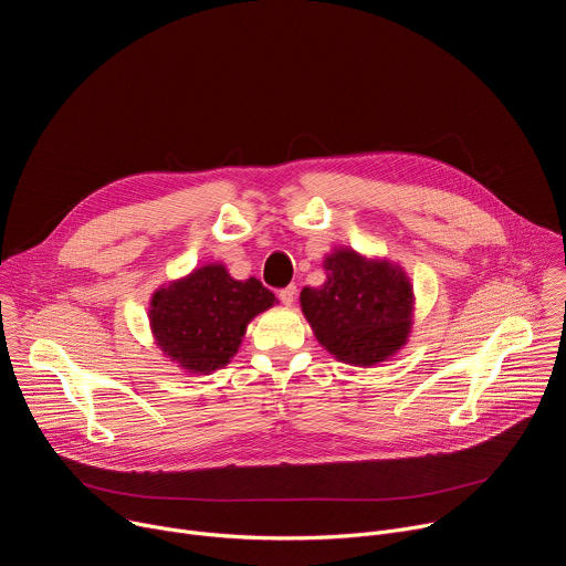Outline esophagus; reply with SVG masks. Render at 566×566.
I'll return each mask as SVG.
<instances>
[{
  "instance_id": "1",
  "label": "esophagus",
  "mask_w": 566,
  "mask_h": 566,
  "mask_svg": "<svg viewBox=\"0 0 566 566\" xmlns=\"http://www.w3.org/2000/svg\"><path fill=\"white\" fill-rule=\"evenodd\" d=\"M295 293H297V289H295V284H289L286 289H280V300H282V304H293V300H295Z\"/></svg>"
}]
</instances>
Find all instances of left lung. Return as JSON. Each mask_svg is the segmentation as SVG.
Wrapping results in <instances>:
<instances>
[{
  "instance_id": "8db88e82",
  "label": "left lung",
  "mask_w": 566,
  "mask_h": 566,
  "mask_svg": "<svg viewBox=\"0 0 566 566\" xmlns=\"http://www.w3.org/2000/svg\"><path fill=\"white\" fill-rule=\"evenodd\" d=\"M325 271V282L300 293L322 347L343 363L369 367L406 345L412 322V286L406 273L354 251L327 258Z\"/></svg>"
}]
</instances>
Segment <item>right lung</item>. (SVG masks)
I'll return each mask as SVG.
<instances>
[{
	"label": "right lung",
	"mask_w": 566,
	"mask_h": 566,
	"mask_svg": "<svg viewBox=\"0 0 566 566\" xmlns=\"http://www.w3.org/2000/svg\"><path fill=\"white\" fill-rule=\"evenodd\" d=\"M273 302L260 280H232L221 264H208L156 291L149 322L158 347L179 367L208 374L230 363L249 322Z\"/></svg>",
	"instance_id": "1"
}]
</instances>
